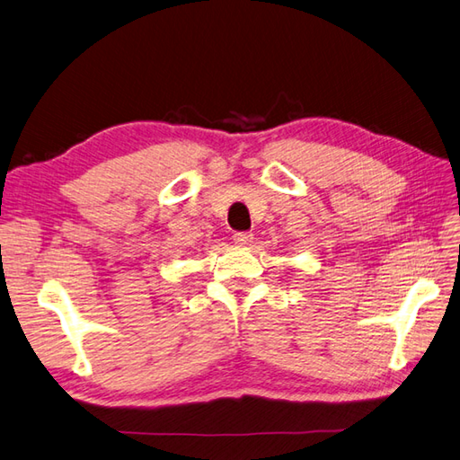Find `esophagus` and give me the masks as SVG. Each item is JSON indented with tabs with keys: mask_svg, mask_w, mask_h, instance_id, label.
Listing matches in <instances>:
<instances>
[{
	"mask_svg": "<svg viewBox=\"0 0 460 460\" xmlns=\"http://www.w3.org/2000/svg\"><path fill=\"white\" fill-rule=\"evenodd\" d=\"M234 242L238 243V246H250L253 242V234L252 232H236L234 234Z\"/></svg>",
	"mask_w": 460,
	"mask_h": 460,
	"instance_id": "obj_1",
	"label": "esophagus"
}]
</instances>
